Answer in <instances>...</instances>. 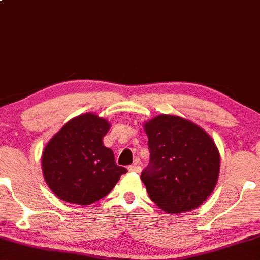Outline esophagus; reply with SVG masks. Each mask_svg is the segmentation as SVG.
Masks as SVG:
<instances>
[{
	"instance_id": "obj_1",
	"label": "esophagus",
	"mask_w": 260,
	"mask_h": 260,
	"mask_svg": "<svg viewBox=\"0 0 260 260\" xmlns=\"http://www.w3.org/2000/svg\"><path fill=\"white\" fill-rule=\"evenodd\" d=\"M127 171L129 172H136V173H139L141 172V166L138 165H130L127 167Z\"/></svg>"
}]
</instances>
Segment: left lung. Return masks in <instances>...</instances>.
<instances>
[{
	"label": "left lung",
	"mask_w": 260,
	"mask_h": 260,
	"mask_svg": "<svg viewBox=\"0 0 260 260\" xmlns=\"http://www.w3.org/2000/svg\"><path fill=\"white\" fill-rule=\"evenodd\" d=\"M150 162L141 179L150 199L169 214L201 206L219 174V152L213 138L188 119L159 115L144 124Z\"/></svg>",
	"instance_id": "8db88e82"
}]
</instances>
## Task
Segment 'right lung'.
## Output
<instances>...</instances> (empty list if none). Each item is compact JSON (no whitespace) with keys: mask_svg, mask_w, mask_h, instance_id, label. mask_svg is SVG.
Here are the masks:
<instances>
[{"mask_svg":"<svg viewBox=\"0 0 260 260\" xmlns=\"http://www.w3.org/2000/svg\"><path fill=\"white\" fill-rule=\"evenodd\" d=\"M109 129L107 119L87 113L72 118L46 144L44 179L62 201L91 205L109 194L127 172L116 165L113 150L103 145Z\"/></svg>","mask_w":260,"mask_h":260,"instance_id":"add662e5","label":"right lung"}]
</instances>
